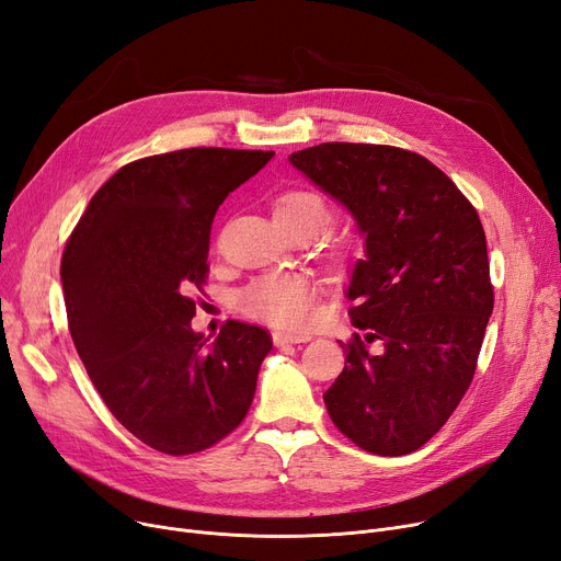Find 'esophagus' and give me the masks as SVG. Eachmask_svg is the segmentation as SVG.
<instances>
[{"mask_svg": "<svg viewBox=\"0 0 561 561\" xmlns=\"http://www.w3.org/2000/svg\"><path fill=\"white\" fill-rule=\"evenodd\" d=\"M311 336L309 334H290V332H275L273 334V344L277 348L282 346H288V344H305V341H309Z\"/></svg>", "mask_w": 561, "mask_h": 561, "instance_id": "1", "label": "esophagus"}]
</instances>
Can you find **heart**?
<instances>
[{
  "label": "heart",
  "mask_w": 561,
  "mask_h": 561,
  "mask_svg": "<svg viewBox=\"0 0 561 561\" xmlns=\"http://www.w3.org/2000/svg\"><path fill=\"white\" fill-rule=\"evenodd\" d=\"M273 213L275 217H288V220H311L319 227L328 220L325 202L309 190H290L282 194ZM236 302L250 319L298 330L313 316V282L300 273H271L242 288Z\"/></svg>",
  "instance_id": "1"
}]
</instances>
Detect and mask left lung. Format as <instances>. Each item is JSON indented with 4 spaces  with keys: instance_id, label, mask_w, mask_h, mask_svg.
<instances>
[{
    "instance_id": "8db88e82",
    "label": "left lung",
    "mask_w": 561,
    "mask_h": 561,
    "mask_svg": "<svg viewBox=\"0 0 561 561\" xmlns=\"http://www.w3.org/2000/svg\"><path fill=\"white\" fill-rule=\"evenodd\" d=\"M288 162L344 206L364 236L346 298L362 332L323 394L334 426L378 456L426 445L472 382L493 286L472 204L426 158L328 141ZM378 340L381 351L366 344Z\"/></svg>"
}]
</instances>
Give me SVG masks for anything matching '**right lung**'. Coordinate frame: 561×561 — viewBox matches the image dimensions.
I'll use <instances>...</instances> for the list:
<instances>
[{
    "label": "right lung",
    "mask_w": 561,
    "mask_h": 561,
    "mask_svg": "<svg viewBox=\"0 0 561 561\" xmlns=\"http://www.w3.org/2000/svg\"><path fill=\"white\" fill-rule=\"evenodd\" d=\"M273 151L183 149L135 160L93 194L61 259L72 344L112 415L144 445L185 456L229 435L252 405L263 328L194 332L213 217Z\"/></svg>",
    "instance_id": "1"
}]
</instances>
